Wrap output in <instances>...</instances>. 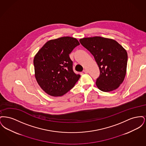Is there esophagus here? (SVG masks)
Returning <instances> with one entry per match:
<instances>
[{
	"mask_svg": "<svg viewBox=\"0 0 146 146\" xmlns=\"http://www.w3.org/2000/svg\"><path fill=\"white\" fill-rule=\"evenodd\" d=\"M84 72L85 73H88V70H83Z\"/></svg>",
	"mask_w": 146,
	"mask_h": 146,
	"instance_id": "obj_1",
	"label": "esophagus"
}]
</instances>
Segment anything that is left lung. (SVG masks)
<instances>
[{"label": "left lung", "mask_w": 146, "mask_h": 146, "mask_svg": "<svg viewBox=\"0 0 146 146\" xmlns=\"http://www.w3.org/2000/svg\"><path fill=\"white\" fill-rule=\"evenodd\" d=\"M80 44L94 56L100 74L96 82L104 92L114 90L123 82L126 73L127 54L118 42L101 36L84 38Z\"/></svg>", "instance_id": "8db88e82"}]
</instances>
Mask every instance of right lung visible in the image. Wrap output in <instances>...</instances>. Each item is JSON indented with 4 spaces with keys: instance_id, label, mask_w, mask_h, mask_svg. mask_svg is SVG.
Returning a JSON list of instances; mask_svg holds the SVG:
<instances>
[{
    "instance_id": "obj_1",
    "label": "right lung",
    "mask_w": 146,
    "mask_h": 146,
    "mask_svg": "<svg viewBox=\"0 0 146 146\" xmlns=\"http://www.w3.org/2000/svg\"><path fill=\"white\" fill-rule=\"evenodd\" d=\"M80 43L73 37L63 36L46 42L35 55V77L49 95L61 96L74 87L80 76L73 70L70 53Z\"/></svg>"
}]
</instances>
